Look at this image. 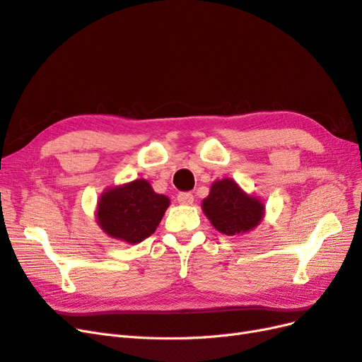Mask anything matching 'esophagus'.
I'll list each match as a JSON object with an SVG mask.
<instances>
[{
    "label": "esophagus",
    "mask_w": 362,
    "mask_h": 362,
    "mask_svg": "<svg viewBox=\"0 0 362 362\" xmlns=\"http://www.w3.org/2000/svg\"><path fill=\"white\" fill-rule=\"evenodd\" d=\"M177 199H178V202H180V204H182V205H190V204H193V201H194L193 194H192V193H189V192H182V193H180V194L177 196Z\"/></svg>",
    "instance_id": "1"
}]
</instances>
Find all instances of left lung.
Wrapping results in <instances>:
<instances>
[{"mask_svg":"<svg viewBox=\"0 0 362 362\" xmlns=\"http://www.w3.org/2000/svg\"><path fill=\"white\" fill-rule=\"evenodd\" d=\"M202 210L217 231L226 235L247 233L264 217V204L245 193L231 178L213 182Z\"/></svg>","mask_w":362,"mask_h":362,"instance_id":"obj_1","label":"left lung"}]
</instances>
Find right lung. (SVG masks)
Masks as SVG:
<instances>
[{"instance_id":"right-lung-1","label":"right lung","mask_w":362,"mask_h":362,"mask_svg":"<svg viewBox=\"0 0 362 362\" xmlns=\"http://www.w3.org/2000/svg\"><path fill=\"white\" fill-rule=\"evenodd\" d=\"M169 204L168 196L156 193L146 180H134L101 194L98 225L110 237L136 245L154 234Z\"/></svg>"}]
</instances>
